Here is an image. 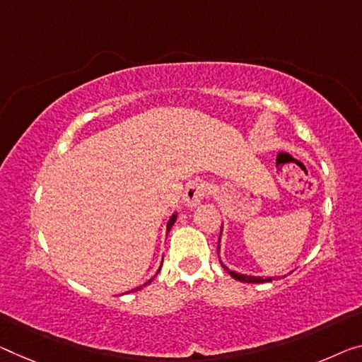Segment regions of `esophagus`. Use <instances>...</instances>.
<instances>
[{"mask_svg": "<svg viewBox=\"0 0 362 362\" xmlns=\"http://www.w3.org/2000/svg\"><path fill=\"white\" fill-rule=\"evenodd\" d=\"M209 194V186L202 181H191L187 182L185 189V194H182V202L187 209H194L202 202L204 197Z\"/></svg>", "mask_w": 362, "mask_h": 362, "instance_id": "1", "label": "esophagus"}]
</instances>
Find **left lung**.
Listing matches in <instances>:
<instances>
[{
	"label": "left lung",
	"instance_id": "obj_1",
	"mask_svg": "<svg viewBox=\"0 0 362 362\" xmlns=\"http://www.w3.org/2000/svg\"><path fill=\"white\" fill-rule=\"evenodd\" d=\"M216 251L220 252V241H218V246H216ZM221 267H223L225 270H228V274H230L233 278H235V280H238V281H243V283H265V281H272V280H275V276H267V278H264V276L243 275V274H238V272H235V270L226 269V267H225L223 264H221Z\"/></svg>",
	"mask_w": 362,
	"mask_h": 362
}]
</instances>
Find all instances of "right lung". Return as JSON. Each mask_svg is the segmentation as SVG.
Masks as SVG:
<instances>
[{"label": "right lung", "instance_id": "right-lung-1", "mask_svg": "<svg viewBox=\"0 0 362 362\" xmlns=\"http://www.w3.org/2000/svg\"><path fill=\"white\" fill-rule=\"evenodd\" d=\"M176 216H177V214H173V215H171V218L168 220V225H166V233H170V230H171V226H173V225H175V221H176ZM152 280H153V278H152ZM152 280H148L147 283H144V285H142V286H147V285H148V283H152ZM142 286H137V288H136V291H137V290H142ZM132 291H134V290H132Z\"/></svg>", "mask_w": 362, "mask_h": 362}]
</instances>
